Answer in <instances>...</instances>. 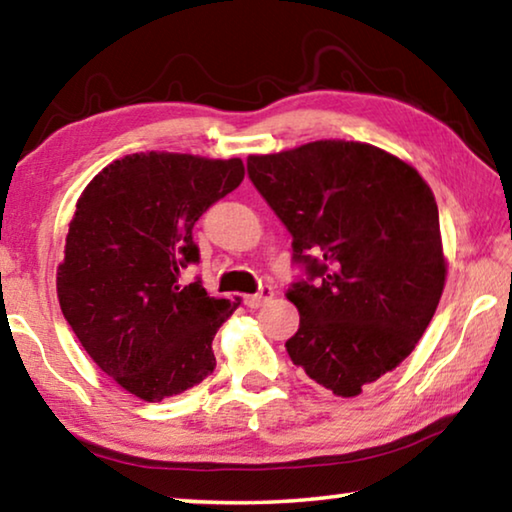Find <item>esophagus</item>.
Masks as SVG:
<instances>
[{"label":"esophagus","instance_id":"34e87169","mask_svg":"<svg viewBox=\"0 0 512 512\" xmlns=\"http://www.w3.org/2000/svg\"><path fill=\"white\" fill-rule=\"evenodd\" d=\"M273 298V289L271 287H262L257 293H253V296H246L244 302L250 307V309H259L264 305V302H268Z\"/></svg>","mask_w":512,"mask_h":512}]
</instances>
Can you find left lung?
<instances>
[{"mask_svg":"<svg viewBox=\"0 0 512 512\" xmlns=\"http://www.w3.org/2000/svg\"><path fill=\"white\" fill-rule=\"evenodd\" d=\"M246 164L305 271L287 293L300 311L289 357L334 395H359L409 357L436 314L447 273L436 198L409 164L361 142Z\"/></svg>","mask_w":512,"mask_h":512,"instance_id":"8db88e82","label":"left lung"}]
</instances>
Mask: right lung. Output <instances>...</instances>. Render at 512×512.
Here are the masks:
<instances>
[{
    "label": "right lung",
    "mask_w": 512,
    "mask_h": 512,
    "mask_svg": "<svg viewBox=\"0 0 512 512\" xmlns=\"http://www.w3.org/2000/svg\"><path fill=\"white\" fill-rule=\"evenodd\" d=\"M244 180L239 158L135 153L85 187L58 266L63 316L92 361L146 402L178 395L216 366V329L239 307L180 273L201 262L194 225Z\"/></svg>",
    "instance_id": "right-lung-1"
}]
</instances>
